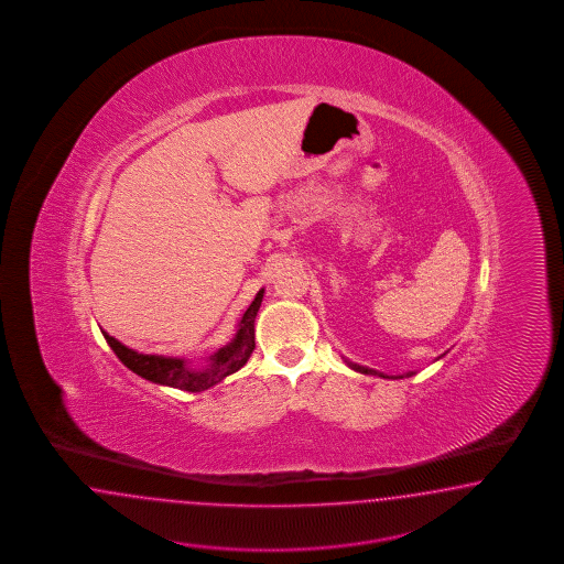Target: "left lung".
<instances>
[{"label": "left lung", "mask_w": 564, "mask_h": 564, "mask_svg": "<svg viewBox=\"0 0 564 564\" xmlns=\"http://www.w3.org/2000/svg\"><path fill=\"white\" fill-rule=\"evenodd\" d=\"M443 358V356H441ZM345 364L351 368V370H356L359 375H372V376H382V378H410V376L415 375V372H405V375H397V376H387L382 375V372H378V370H372V368H368V366H359L356 361H349V359H345Z\"/></svg>", "instance_id": "1"}]
</instances>
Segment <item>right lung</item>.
Segmentation results:
<instances>
[{
	"label": "right lung",
	"mask_w": 564,
	"mask_h": 564,
	"mask_svg": "<svg viewBox=\"0 0 564 564\" xmlns=\"http://www.w3.org/2000/svg\"><path fill=\"white\" fill-rule=\"evenodd\" d=\"M264 290H260L254 302L246 307V312L239 318L238 328L234 339L223 345L213 356L206 359L203 368H192L186 358H167L156 354H138L137 349L126 347L123 343L111 337L109 333L101 330L105 341L113 349V354L120 358L126 368H130L134 375L142 376L144 380H151L154 384H163L171 389L200 393L215 384H219L223 378L236 375L239 368L246 366V361L252 356L257 343H254V321H257L258 307L262 304Z\"/></svg>",
	"instance_id": "obj_1"
}]
</instances>
